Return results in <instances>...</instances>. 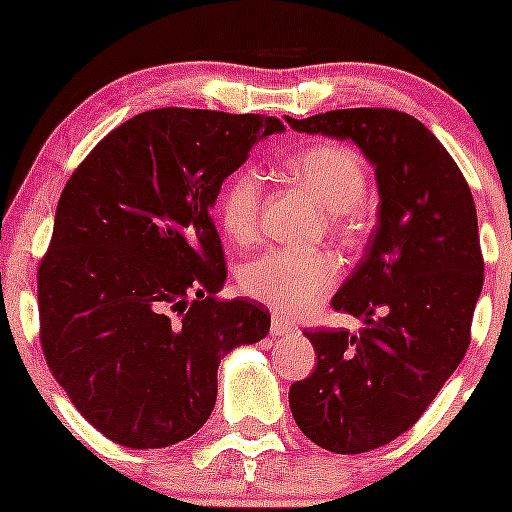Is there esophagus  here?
<instances>
[{
	"label": "esophagus",
	"instance_id": "34e87169",
	"mask_svg": "<svg viewBox=\"0 0 512 512\" xmlns=\"http://www.w3.org/2000/svg\"><path fill=\"white\" fill-rule=\"evenodd\" d=\"M297 332V327H294L292 322L285 317H272L270 322V334L272 337H287V334H294Z\"/></svg>",
	"mask_w": 512,
	"mask_h": 512
}]
</instances>
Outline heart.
<instances>
[{
  "label": "heart",
  "instance_id": "1",
  "mask_svg": "<svg viewBox=\"0 0 512 512\" xmlns=\"http://www.w3.org/2000/svg\"><path fill=\"white\" fill-rule=\"evenodd\" d=\"M287 173L332 213L337 230L354 225L356 208L364 203L369 178L356 151L339 143H322L289 158ZM220 223L235 245H252L260 235L262 183L252 170L232 175L220 195ZM339 277V262L327 250H270L242 270L245 294L282 314L312 309Z\"/></svg>",
  "mask_w": 512,
  "mask_h": 512
}]
</instances>
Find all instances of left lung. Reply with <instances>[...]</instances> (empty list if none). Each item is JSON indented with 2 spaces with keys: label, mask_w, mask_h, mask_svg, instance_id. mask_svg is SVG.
<instances>
[{
  "label": "left lung",
  "mask_w": 512,
  "mask_h": 512,
  "mask_svg": "<svg viewBox=\"0 0 512 512\" xmlns=\"http://www.w3.org/2000/svg\"><path fill=\"white\" fill-rule=\"evenodd\" d=\"M287 123L356 143L379 185V223L332 299L364 327L304 332L317 366L289 389L309 441L366 453L409 431L466 356L483 289L476 203L456 160L409 113L342 108Z\"/></svg>",
  "instance_id": "1"
}]
</instances>
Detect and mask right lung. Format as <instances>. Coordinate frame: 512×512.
I'll return each mask as SVG.
<instances>
[{
    "instance_id": "1",
    "label": "right lung",
    "mask_w": 512,
    "mask_h": 512,
    "mask_svg": "<svg viewBox=\"0 0 512 512\" xmlns=\"http://www.w3.org/2000/svg\"><path fill=\"white\" fill-rule=\"evenodd\" d=\"M280 118L156 108L113 128L74 170L39 262L41 349L81 416L113 443L165 448L218 399L227 352L270 332V312L220 299L210 208Z\"/></svg>"
}]
</instances>
